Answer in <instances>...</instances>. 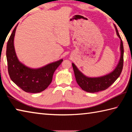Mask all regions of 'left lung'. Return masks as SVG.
<instances>
[{
    "instance_id": "1",
    "label": "left lung",
    "mask_w": 132,
    "mask_h": 132,
    "mask_svg": "<svg viewBox=\"0 0 132 132\" xmlns=\"http://www.w3.org/2000/svg\"><path fill=\"white\" fill-rule=\"evenodd\" d=\"M114 26H115L117 36L120 40V56L117 65L113 71L109 74L103 75V76L89 77L86 76L82 72H81L75 64L72 63L77 82L82 88V89L86 92L94 93L105 90L118 78L122 72L123 65V45L122 40L119 34L117 28L115 24H114Z\"/></svg>"
}]
</instances>
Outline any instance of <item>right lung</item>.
I'll return each mask as SVG.
<instances>
[{"label": "right lung", "mask_w": 132, "mask_h": 132, "mask_svg": "<svg viewBox=\"0 0 132 132\" xmlns=\"http://www.w3.org/2000/svg\"><path fill=\"white\" fill-rule=\"evenodd\" d=\"M17 25L9 39L6 47L8 72L12 81L26 92H42L51 84L53 76L63 60L51 62L43 67L31 68L21 62L17 57L14 46V37Z\"/></svg>", "instance_id": "right-lung-1"}]
</instances>
